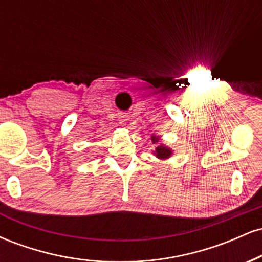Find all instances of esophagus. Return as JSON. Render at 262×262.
I'll return each instance as SVG.
<instances>
[{"label": "esophagus", "mask_w": 262, "mask_h": 262, "mask_svg": "<svg viewBox=\"0 0 262 262\" xmlns=\"http://www.w3.org/2000/svg\"><path fill=\"white\" fill-rule=\"evenodd\" d=\"M118 118H119V121H121V123L124 124V123L128 121V114L124 113V112H121L118 114Z\"/></svg>", "instance_id": "1"}]
</instances>
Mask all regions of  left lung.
<instances>
[{
	"instance_id": "left-lung-1",
	"label": "left lung",
	"mask_w": 262,
	"mask_h": 262,
	"mask_svg": "<svg viewBox=\"0 0 262 262\" xmlns=\"http://www.w3.org/2000/svg\"><path fill=\"white\" fill-rule=\"evenodd\" d=\"M151 139H152V143H156V141H158V138L155 137H152ZM155 155L160 159H166L171 155V150L169 148H165V146L162 145L158 146V148L155 149Z\"/></svg>"
}]
</instances>
